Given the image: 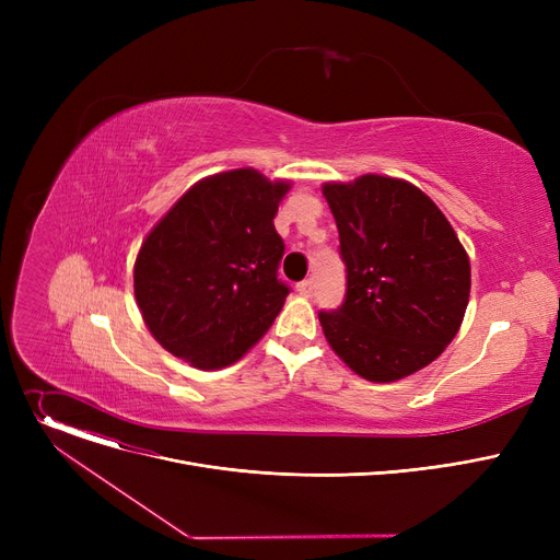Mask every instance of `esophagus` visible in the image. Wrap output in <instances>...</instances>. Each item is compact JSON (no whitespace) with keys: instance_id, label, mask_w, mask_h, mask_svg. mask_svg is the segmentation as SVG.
<instances>
[{"instance_id":"34e87169","label":"esophagus","mask_w":560,"mask_h":560,"mask_svg":"<svg viewBox=\"0 0 560 560\" xmlns=\"http://www.w3.org/2000/svg\"><path fill=\"white\" fill-rule=\"evenodd\" d=\"M298 290H300V295H304V298H313V295H315V283H313V279H304V281H300V283H298Z\"/></svg>"}]
</instances>
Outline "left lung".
<instances>
[{
	"instance_id": "1",
	"label": "left lung",
	"mask_w": 560,
	"mask_h": 560,
	"mask_svg": "<svg viewBox=\"0 0 560 560\" xmlns=\"http://www.w3.org/2000/svg\"><path fill=\"white\" fill-rule=\"evenodd\" d=\"M322 192L347 268L345 302L319 311L331 349L376 384L422 370L454 340L469 300L456 231L420 188L393 176L363 174Z\"/></svg>"
}]
</instances>
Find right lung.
<instances>
[{
    "mask_svg": "<svg viewBox=\"0 0 560 560\" xmlns=\"http://www.w3.org/2000/svg\"><path fill=\"white\" fill-rule=\"evenodd\" d=\"M288 190L252 167L206 176L147 235L133 292L170 354L220 370L272 327L290 292L277 277L285 245L275 229Z\"/></svg>",
    "mask_w": 560,
    "mask_h": 560,
    "instance_id": "1",
    "label": "right lung"
}]
</instances>
